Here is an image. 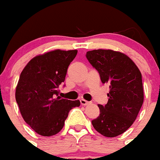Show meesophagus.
<instances>
[{"instance_id":"1","label":"esophagus","mask_w":160,"mask_h":160,"mask_svg":"<svg viewBox=\"0 0 160 160\" xmlns=\"http://www.w3.org/2000/svg\"><path fill=\"white\" fill-rule=\"evenodd\" d=\"M80 102H81V104L82 106H87L88 105V104H90V103H91V102H88L85 99H81L80 100Z\"/></svg>"}]
</instances>
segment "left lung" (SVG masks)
Listing matches in <instances>:
<instances>
[{"label":"left lung","mask_w":160,"mask_h":160,"mask_svg":"<svg viewBox=\"0 0 160 160\" xmlns=\"http://www.w3.org/2000/svg\"><path fill=\"white\" fill-rule=\"evenodd\" d=\"M86 57L102 82L110 87L108 102L98 105L100 114L92 121L93 127L106 137L118 136L132 125L142 107V74L133 61L120 52L94 49Z\"/></svg>","instance_id":"left-lung-1"}]
</instances>
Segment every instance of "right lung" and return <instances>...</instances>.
<instances>
[{
  "label": "right lung",
  "instance_id": "obj_1",
  "mask_svg": "<svg viewBox=\"0 0 160 160\" xmlns=\"http://www.w3.org/2000/svg\"><path fill=\"white\" fill-rule=\"evenodd\" d=\"M77 53L76 49H56L37 56L20 75L17 103L25 122L42 136L58 133L70 110L80 106L79 100L71 101L58 95L59 86L64 82L68 66Z\"/></svg>",
  "mask_w": 160,
  "mask_h": 160
}]
</instances>
